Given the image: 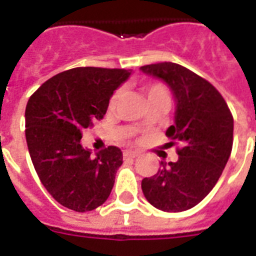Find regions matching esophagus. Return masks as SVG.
<instances>
[{"label": "esophagus", "instance_id": "34e87169", "mask_svg": "<svg viewBox=\"0 0 256 256\" xmlns=\"http://www.w3.org/2000/svg\"><path fill=\"white\" fill-rule=\"evenodd\" d=\"M122 156H124V158H134V157L138 156V152H134V150H124Z\"/></svg>", "mask_w": 256, "mask_h": 256}]
</instances>
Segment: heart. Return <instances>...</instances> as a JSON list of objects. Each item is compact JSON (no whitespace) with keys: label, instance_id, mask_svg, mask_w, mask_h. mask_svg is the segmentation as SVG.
Wrapping results in <instances>:
<instances>
[{"label":"heart","instance_id":"obj_1","mask_svg":"<svg viewBox=\"0 0 256 256\" xmlns=\"http://www.w3.org/2000/svg\"><path fill=\"white\" fill-rule=\"evenodd\" d=\"M122 88L116 90L115 92L112 94L111 99H110V107H115L118 100H120V98H122ZM145 94H146L148 102L153 99H160V98H162V99H169V91H168V88L162 83H150V84L145 87Z\"/></svg>","mask_w":256,"mask_h":256}]
</instances>
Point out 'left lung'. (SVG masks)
Here are the masks:
<instances>
[{"instance_id": "1", "label": "left lung", "mask_w": 256, "mask_h": 256, "mask_svg": "<svg viewBox=\"0 0 256 256\" xmlns=\"http://www.w3.org/2000/svg\"><path fill=\"white\" fill-rule=\"evenodd\" d=\"M162 79L177 102L169 144H178L176 162H164L141 189L156 209L185 212L198 205L220 180L232 149L234 118L218 90L189 68L172 62L141 67Z\"/></svg>"}]
</instances>
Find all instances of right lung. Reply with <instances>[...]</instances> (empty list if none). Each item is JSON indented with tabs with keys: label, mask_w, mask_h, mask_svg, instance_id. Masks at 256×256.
I'll return each instance as SVG.
<instances>
[{
	"label": "right lung",
	"mask_w": 256,
	"mask_h": 256,
	"mask_svg": "<svg viewBox=\"0 0 256 256\" xmlns=\"http://www.w3.org/2000/svg\"><path fill=\"white\" fill-rule=\"evenodd\" d=\"M130 72L124 68L76 67L56 74L30 96L24 111L32 165L55 201L78 212L107 201L122 164L118 146L91 156L82 132L103 118L114 91Z\"/></svg>",
	"instance_id": "right-lung-1"
}]
</instances>
